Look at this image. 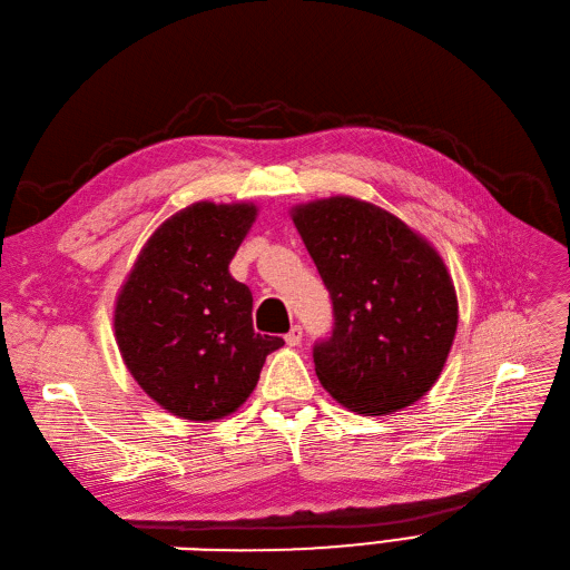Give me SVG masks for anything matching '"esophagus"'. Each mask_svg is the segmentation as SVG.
Returning <instances> with one entry per match:
<instances>
[{
    "instance_id": "1",
    "label": "esophagus",
    "mask_w": 570,
    "mask_h": 570,
    "mask_svg": "<svg viewBox=\"0 0 570 570\" xmlns=\"http://www.w3.org/2000/svg\"><path fill=\"white\" fill-rule=\"evenodd\" d=\"M303 342V328L301 326H293L288 333H286V344L288 346H298Z\"/></svg>"
}]
</instances>
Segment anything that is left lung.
<instances>
[{
    "label": "left lung",
    "mask_w": 570,
    "mask_h": 570,
    "mask_svg": "<svg viewBox=\"0 0 570 570\" xmlns=\"http://www.w3.org/2000/svg\"><path fill=\"white\" fill-rule=\"evenodd\" d=\"M291 218L333 301V335L314 344L318 382L358 414L414 405L438 382L459 324L442 256L399 216L350 195L295 205Z\"/></svg>",
    "instance_id": "1"
}]
</instances>
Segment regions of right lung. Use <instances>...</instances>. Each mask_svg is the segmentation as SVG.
I'll list each match as a JSON object with an SVG mask.
<instances>
[{
  "label": "right lung",
  "instance_id": "1",
  "mask_svg": "<svg viewBox=\"0 0 570 570\" xmlns=\"http://www.w3.org/2000/svg\"><path fill=\"white\" fill-rule=\"evenodd\" d=\"M254 203H195L146 239L122 282L114 331L135 382L169 414L216 422L258 384L282 337L254 331L249 286L230 261L254 226Z\"/></svg>",
  "mask_w": 570,
  "mask_h": 570
}]
</instances>
